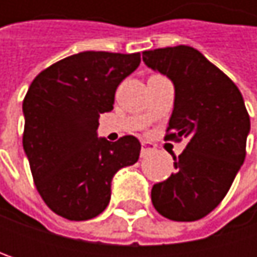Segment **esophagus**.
Returning a JSON list of instances; mask_svg holds the SVG:
<instances>
[{
  "instance_id": "obj_1",
  "label": "esophagus",
  "mask_w": 257,
  "mask_h": 257,
  "mask_svg": "<svg viewBox=\"0 0 257 257\" xmlns=\"http://www.w3.org/2000/svg\"><path fill=\"white\" fill-rule=\"evenodd\" d=\"M155 150H156L155 144L143 141V144H141V156H146V155H149V153H153Z\"/></svg>"
}]
</instances>
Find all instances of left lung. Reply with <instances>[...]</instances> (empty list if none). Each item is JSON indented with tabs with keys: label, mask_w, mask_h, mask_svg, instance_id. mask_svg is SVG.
I'll return each instance as SVG.
<instances>
[{
	"label": "left lung",
	"mask_w": 257,
	"mask_h": 257,
	"mask_svg": "<svg viewBox=\"0 0 257 257\" xmlns=\"http://www.w3.org/2000/svg\"><path fill=\"white\" fill-rule=\"evenodd\" d=\"M152 70L171 78L174 110L165 140L187 138L176 171L152 189L156 211L176 222H195L226 196L245 159L250 117L236 84L190 46L143 52Z\"/></svg>",
	"instance_id": "8db88e82"
}]
</instances>
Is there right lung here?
<instances>
[{
	"label": "right lung",
	"mask_w": 257,
	"mask_h": 257,
	"mask_svg": "<svg viewBox=\"0 0 257 257\" xmlns=\"http://www.w3.org/2000/svg\"><path fill=\"white\" fill-rule=\"evenodd\" d=\"M140 62V53L81 52L32 80L24 99V150L40 196L58 216L80 222L101 214L113 176L138 161L141 144L134 135L110 143L96 129Z\"/></svg>",
	"instance_id": "add662e5"
}]
</instances>
